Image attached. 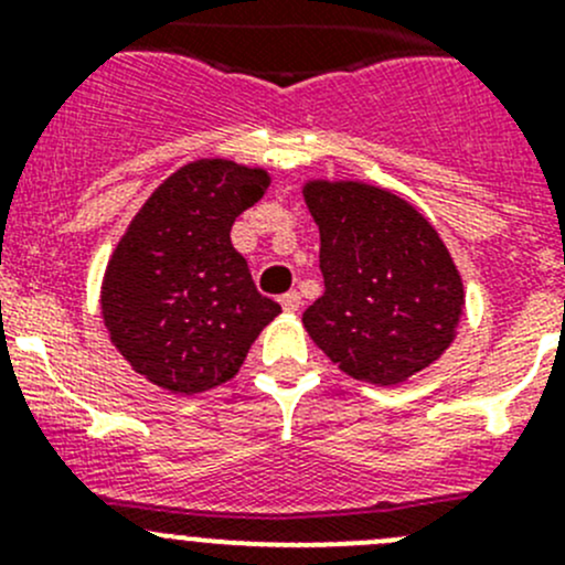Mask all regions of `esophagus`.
Returning a JSON list of instances; mask_svg holds the SVG:
<instances>
[{"mask_svg": "<svg viewBox=\"0 0 565 565\" xmlns=\"http://www.w3.org/2000/svg\"><path fill=\"white\" fill-rule=\"evenodd\" d=\"M278 303L284 306V311H298L303 300H300L298 292H287V295H281V300H278Z\"/></svg>", "mask_w": 565, "mask_h": 565, "instance_id": "1", "label": "esophagus"}]
</instances>
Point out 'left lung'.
<instances>
[{
    "label": "left lung",
    "instance_id": "1",
    "mask_svg": "<svg viewBox=\"0 0 565 565\" xmlns=\"http://www.w3.org/2000/svg\"><path fill=\"white\" fill-rule=\"evenodd\" d=\"M324 292L306 309L315 344L341 372L396 385L451 344L465 306L435 226L404 199L363 182H309Z\"/></svg>",
    "mask_w": 565,
    "mask_h": 565
}]
</instances>
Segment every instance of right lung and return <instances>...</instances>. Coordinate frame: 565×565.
<instances>
[{"label": "right lung", "instance_id": "right-lung-1", "mask_svg": "<svg viewBox=\"0 0 565 565\" xmlns=\"http://www.w3.org/2000/svg\"><path fill=\"white\" fill-rule=\"evenodd\" d=\"M267 185L262 169L188 163L130 221L100 303L114 347L150 383L174 393L226 383L281 311L256 292L248 262L230 241L237 215Z\"/></svg>", "mask_w": 565, "mask_h": 565}]
</instances>
